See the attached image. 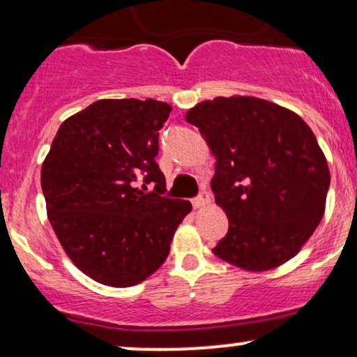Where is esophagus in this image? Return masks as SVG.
<instances>
[{
	"label": "esophagus",
	"instance_id": "1",
	"mask_svg": "<svg viewBox=\"0 0 357 357\" xmlns=\"http://www.w3.org/2000/svg\"><path fill=\"white\" fill-rule=\"evenodd\" d=\"M210 203V192L208 191H202L198 196H196L195 199H192V206L195 208H202V206H206V204Z\"/></svg>",
	"mask_w": 357,
	"mask_h": 357
}]
</instances>
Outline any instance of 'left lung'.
I'll use <instances>...</instances> for the list:
<instances>
[{
    "label": "left lung",
    "mask_w": 357,
    "mask_h": 357,
    "mask_svg": "<svg viewBox=\"0 0 357 357\" xmlns=\"http://www.w3.org/2000/svg\"><path fill=\"white\" fill-rule=\"evenodd\" d=\"M216 158L211 190L230 227L213 253L253 272L275 268L321 223L327 161L292 110L257 97H218L188 110Z\"/></svg>",
    "instance_id": "1"
}]
</instances>
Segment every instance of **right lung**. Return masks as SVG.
I'll return each instance as SVG.
<instances>
[{"instance_id":"right-lung-1","label":"right lung","mask_w":357,"mask_h":357,"mask_svg":"<svg viewBox=\"0 0 357 357\" xmlns=\"http://www.w3.org/2000/svg\"><path fill=\"white\" fill-rule=\"evenodd\" d=\"M171 105L153 99H102L68 117L42 167L48 220L85 275L132 287L165 264L191 203L162 196L155 155ZM153 183L144 193L138 183Z\"/></svg>"}]
</instances>
